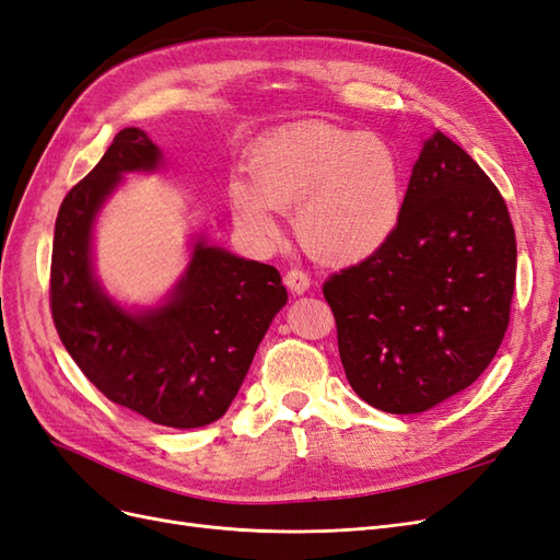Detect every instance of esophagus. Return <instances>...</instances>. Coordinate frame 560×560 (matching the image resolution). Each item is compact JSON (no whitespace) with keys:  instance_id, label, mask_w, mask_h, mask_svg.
<instances>
[{"instance_id":"34e87169","label":"esophagus","mask_w":560,"mask_h":560,"mask_svg":"<svg viewBox=\"0 0 560 560\" xmlns=\"http://www.w3.org/2000/svg\"><path fill=\"white\" fill-rule=\"evenodd\" d=\"M284 284H287V290H292L294 294H303V292H308L311 276L301 268H290L284 273Z\"/></svg>"}]
</instances>
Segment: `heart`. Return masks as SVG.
I'll return each mask as SVG.
<instances>
[{
    "mask_svg": "<svg viewBox=\"0 0 560 560\" xmlns=\"http://www.w3.org/2000/svg\"><path fill=\"white\" fill-rule=\"evenodd\" d=\"M249 182L229 186L235 224L249 238L278 235L273 208H294V231L317 259L358 261L397 231L406 182L397 151L376 135L334 124H303L254 147Z\"/></svg>",
    "mask_w": 560,
    "mask_h": 560,
    "instance_id": "1",
    "label": "heart"
}]
</instances>
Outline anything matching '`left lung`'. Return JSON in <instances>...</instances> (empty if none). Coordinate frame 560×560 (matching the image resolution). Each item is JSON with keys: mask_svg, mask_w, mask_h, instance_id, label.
Here are the masks:
<instances>
[{"mask_svg": "<svg viewBox=\"0 0 560 560\" xmlns=\"http://www.w3.org/2000/svg\"><path fill=\"white\" fill-rule=\"evenodd\" d=\"M514 282L516 235L502 194L434 132L393 238L322 287L354 393L399 416L463 393L495 358Z\"/></svg>", "mask_w": 560, "mask_h": 560, "instance_id": "obj_1", "label": "left lung"}]
</instances>
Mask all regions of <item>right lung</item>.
I'll list each match as a JSON object with an SVG mask.
<instances>
[{
  "label": "right lung",
  "mask_w": 560,
  "mask_h": 560,
  "mask_svg": "<svg viewBox=\"0 0 560 560\" xmlns=\"http://www.w3.org/2000/svg\"><path fill=\"white\" fill-rule=\"evenodd\" d=\"M159 161L142 130L124 128L65 196L50 257V315L83 376L109 401L156 425L189 430L226 413L287 290L278 268L198 243L163 308L130 315L114 306L93 278V219L124 173L154 171Z\"/></svg>",
  "instance_id": "obj_1"
}]
</instances>
